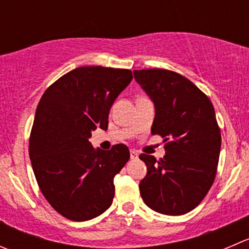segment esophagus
<instances>
[{"label": "esophagus", "mask_w": 249, "mask_h": 249, "mask_svg": "<svg viewBox=\"0 0 249 249\" xmlns=\"http://www.w3.org/2000/svg\"><path fill=\"white\" fill-rule=\"evenodd\" d=\"M130 157H131V159H137L139 158V153H137L135 149H131V151H130Z\"/></svg>", "instance_id": "34e87169"}]
</instances>
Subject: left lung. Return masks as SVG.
<instances>
[{
  "instance_id": "8db88e82",
  "label": "left lung",
  "mask_w": 249,
  "mask_h": 249,
  "mask_svg": "<svg viewBox=\"0 0 249 249\" xmlns=\"http://www.w3.org/2000/svg\"><path fill=\"white\" fill-rule=\"evenodd\" d=\"M135 80L153 101L152 135L164 139L165 156L140 154L147 175L140 194L153 211L182 215L211 190L221 147L220 127L211 100L185 76L166 69L134 71Z\"/></svg>"
}]
</instances>
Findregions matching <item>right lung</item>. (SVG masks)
I'll return each instance as SVG.
<instances>
[{"instance_id":"add662e5","label":"right lung","mask_w":249,"mask_h":249,"mask_svg":"<svg viewBox=\"0 0 249 249\" xmlns=\"http://www.w3.org/2000/svg\"><path fill=\"white\" fill-rule=\"evenodd\" d=\"M132 80L129 69L80 67L60 76L41 97L29 139V156L41 192L57 213L85 221L114 198V176L130 158L125 144L109 151L89 142L107 130L115 98Z\"/></svg>"}]
</instances>
